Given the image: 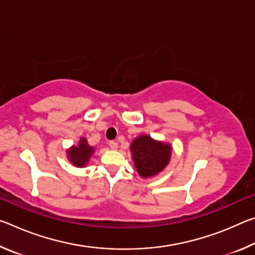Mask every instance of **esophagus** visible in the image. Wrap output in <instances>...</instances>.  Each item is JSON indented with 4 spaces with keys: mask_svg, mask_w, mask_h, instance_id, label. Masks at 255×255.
Masks as SVG:
<instances>
[{
    "mask_svg": "<svg viewBox=\"0 0 255 255\" xmlns=\"http://www.w3.org/2000/svg\"><path fill=\"white\" fill-rule=\"evenodd\" d=\"M109 146H110V148H111V149L116 150V149L118 148V143H117V141L111 140V141H109Z\"/></svg>",
    "mask_w": 255,
    "mask_h": 255,
    "instance_id": "esophagus-1",
    "label": "esophagus"
}]
</instances>
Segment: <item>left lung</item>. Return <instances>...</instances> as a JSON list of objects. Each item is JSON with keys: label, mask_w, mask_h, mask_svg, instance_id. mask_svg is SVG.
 I'll return each instance as SVG.
<instances>
[{"label": "left lung", "mask_w": 255, "mask_h": 255, "mask_svg": "<svg viewBox=\"0 0 255 255\" xmlns=\"http://www.w3.org/2000/svg\"><path fill=\"white\" fill-rule=\"evenodd\" d=\"M130 152L138 174L143 179H149L161 173L170 163L172 145L144 133L132 140Z\"/></svg>", "instance_id": "obj_1"}]
</instances>
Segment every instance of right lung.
<instances>
[{"mask_svg": "<svg viewBox=\"0 0 255 255\" xmlns=\"http://www.w3.org/2000/svg\"><path fill=\"white\" fill-rule=\"evenodd\" d=\"M96 152V147L88 144L86 138L81 137L79 144L73 145L66 150L68 161L76 167H85L88 165L90 158Z\"/></svg>", "mask_w": 255, "mask_h": 255, "instance_id": "1", "label": "right lung"}]
</instances>
